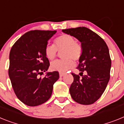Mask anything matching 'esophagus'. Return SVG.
<instances>
[{
	"label": "esophagus",
	"instance_id": "obj_1",
	"mask_svg": "<svg viewBox=\"0 0 124 124\" xmlns=\"http://www.w3.org/2000/svg\"><path fill=\"white\" fill-rule=\"evenodd\" d=\"M65 75V73L64 72H59V75H60V77H62L63 75Z\"/></svg>",
	"mask_w": 124,
	"mask_h": 124
}]
</instances>
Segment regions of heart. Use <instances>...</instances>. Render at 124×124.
Instances as JSON below:
<instances>
[{"label":"heart","mask_w":124,"mask_h":124,"mask_svg":"<svg viewBox=\"0 0 124 124\" xmlns=\"http://www.w3.org/2000/svg\"><path fill=\"white\" fill-rule=\"evenodd\" d=\"M54 45H47L44 49L45 55L50 61H52L61 52V57L63 59L52 62L50 68L54 71L65 72L74 65V60L77 62L81 58L83 52L82 45L75 41L74 37L69 34H62L55 39Z\"/></svg>","instance_id":"obj_1"}]
</instances>
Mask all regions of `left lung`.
I'll return each mask as SVG.
<instances>
[{"instance_id": "obj_1", "label": "left lung", "mask_w": 124, "mask_h": 124, "mask_svg": "<svg viewBox=\"0 0 124 124\" xmlns=\"http://www.w3.org/2000/svg\"><path fill=\"white\" fill-rule=\"evenodd\" d=\"M62 32L77 38L83 49L77 67L82 78L72 73L74 81L69 89L71 97L78 104H93L104 93L109 81L111 59L108 47L99 35L84 27L64 29Z\"/></svg>"}]
</instances>
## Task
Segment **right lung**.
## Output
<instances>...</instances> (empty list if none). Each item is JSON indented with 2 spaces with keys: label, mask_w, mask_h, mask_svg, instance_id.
Masks as SVG:
<instances>
[{
  "label": "right lung",
  "mask_w": 124,
  "mask_h": 124,
  "mask_svg": "<svg viewBox=\"0 0 124 124\" xmlns=\"http://www.w3.org/2000/svg\"><path fill=\"white\" fill-rule=\"evenodd\" d=\"M56 32L29 31L12 47L8 75L16 96L25 105L37 106L47 102L52 93L54 84L59 79L57 71L40 77L50 65L44 49Z\"/></svg>",
  "instance_id": "right-lung-1"
}]
</instances>
